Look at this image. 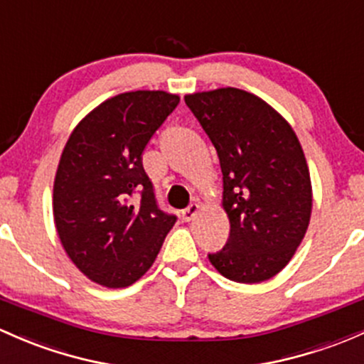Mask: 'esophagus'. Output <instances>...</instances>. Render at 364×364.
Returning <instances> with one entry per match:
<instances>
[{"label": "esophagus", "mask_w": 364, "mask_h": 364, "mask_svg": "<svg viewBox=\"0 0 364 364\" xmlns=\"http://www.w3.org/2000/svg\"><path fill=\"white\" fill-rule=\"evenodd\" d=\"M198 209H200V205H198L197 202H192V204H190L188 208L183 209L181 218H183V220H185V221H192L193 218H195V214L198 213Z\"/></svg>", "instance_id": "1"}]
</instances>
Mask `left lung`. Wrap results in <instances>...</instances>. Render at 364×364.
<instances>
[{
    "label": "left lung",
    "instance_id": "left-lung-1",
    "mask_svg": "<svg viewBox=\"0 0 364 364\" xmlns=\"http://www.w3.org/2000/svg\"><path fill=\"white\" fill-rule=\"evenodd\" d=\"M186 106L214 144L223 174L230 233L209 262L235 282L281 272L300 246L312 211L307 160L288 122L239 89L186 95Z\"/></svg>",
    "mask_w": 364,
    "mask_h": 364
}]
</instances>
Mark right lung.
Segmentation results:
<instances>
[{
	"mask_svg": "<svg viewBox=\"0 0 364 364\" xmlns=\"http://www.w3.org/2000/svg\"><path fill=\"white\" fill-rule=\"evenodd\" d=\"M179 97L162 90L114 95L76 125L53 183V220L71 262L106 288L136 282L178 216L159 208L143 151Z\"/></svg>",
	"mask_w": 364,
	"mask_h": 364,
	"instance_id": "obj_1",
	"label": "right lung"
}]
</instances>
